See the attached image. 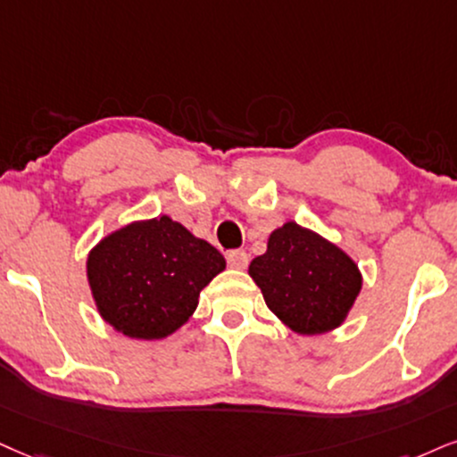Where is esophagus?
<instances>
[{
    "label": "esophagus",
    "mask_w": 457,
    "mask_h": 457,
    "mask_svg": "<svg viewBox=\"0 0 457 457\" xmlns=\"http://www.w3.org/2000/svg\"><path fill=\"white\" fill-rule=\"evenodd\" d=\"M227 261L233 269H245L247 267V254L244 250H233L227 254Z\"/></svg>",
    "instance_id": "obj_1"
}]
</instances>
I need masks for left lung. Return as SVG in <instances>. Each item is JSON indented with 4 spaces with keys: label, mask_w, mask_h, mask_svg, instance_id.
I'll list each match as a JSON object with an SVG mask.
<instances>
[{
    "label": "left lung",
    "mask_w": 457,
    "mask_h": 457,
    "mask_svg": "<svg viewBox=\"0 0 457 457\" xmlns=\"http://www.w3.org/2000/svg\"><path fill=\"white\" fill-rule=\"evenodd\" d=\"M264 303L298 335H322L345 322L362 288L358 264L322 235L286 222L250 262Z\"/></svg>",
    "instance_id": "left-lung-1"
}]
</instances>
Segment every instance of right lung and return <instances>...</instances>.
<instances>
[{
	"mask_svg": "<svg viewBox=\"0 0 457 457\" xmlns=\"http://www.w3.org/2000/svg\"><path fill=\"white\" fill-rule=\"evenodd\" d=\"M227 261L169 216L139 220L93 247L87 278L101 318L131 339H165L188 322Z\"/></svg>",
	"mask_w": 457,
	"mask_h": 457,
	"instance_id": "1",
	"label": "right lung"
}]
</instances>
